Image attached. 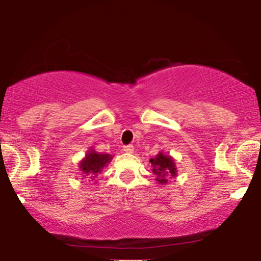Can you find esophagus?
Segmentation results:
<instances>
[{"mask_svg": "<svg viewBox=\"0 0 261 261\" xmlns=\"http://www.w3.org/2000/svg\"><path fill=\"white\" fill-rule=\"evenodd\" d=\"M124 152H125V153H133V152H134V146L133 145L124 146Z\"/></svg>", "mask_w": 261, "mask_h": 261, "instance_id": "obj_1", "label": "esophagus"}]
</instances>
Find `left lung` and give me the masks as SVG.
Masks as SVG:
<instances>
[{"mask_svg":"<svg viewBox=\"0 0 261 261\" xmlns=\"http://www.w3.org/2000/svg\"><path fill=\"white\" fill-rule=\"evenodd\" d=\"M149 163L152 166V172L155 175V180L160 184H167L170 176L176 175V168L174 160L170 155L164 154L163 152H160L154 158L149 160Z\"/></svg>","mask_w":261,"mask_h":261,"instance_id":"left-lung-1","label":"left lung"}]
</instances>
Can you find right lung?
I'll list each match as a JSON object with an SVG mask.
<instances>
[{
    "label": "right lung",
    "instance_id": "1",
    "mask_svg": "<svg viewBox=\"0 0 261 261\" xmlns=\"http://www.w3.org/2000/svg\"><path fill=\"white\" fill-rule=\"evenodd\" d=\"M112 160V154L98 153L94 149H91V151H88L86 157L81 161V172H83L85 175H88L93 180V179L97 178L98 174L101 172V169H103L104 167H107Z\"/></svg>",
    "mask_w": 261,
    "mask_h": 261
}]
</instances>
